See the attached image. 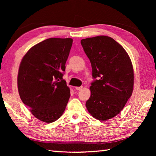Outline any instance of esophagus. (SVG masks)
I'll return each instance as SVG.
<instances>
[{
	"label": "esophagus",
	"mask_w": 156,
	"mask_h": 156,
	"mask_svg": "<svg viewBox=\"0 0 156 156\" xmlns=\"http://www.w3.org/2000/svg\"><path fill=\"white\" fill-rule=\"evenodd\" d=\"M82 88H83V87H82V86H81V87H76V90H81Z\"/></svg>",
	"instance_id": "obj_1"
}]
</instances>
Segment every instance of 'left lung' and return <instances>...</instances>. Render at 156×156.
<instances>
[{
  "label": "left lung",
  "mask_w": 156,
  "mask_h": 156,
  "mask_svg": "<svg viewBox=\"0 0 156 156\" xmlns=\"http://www.w3.org/2000/svg\"><path fill=\"white\" fill-rule=\"evenodd\" d=\"M81 45L90 59L94 79L86 107L95 119L108 120L121 111L132 94L131 59L124 48L108 36L82 39Z\"/></svg>",
  "instance_id": "1"
}]
</instances>
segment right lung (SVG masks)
I'll return each instance as SVG.
<instances>
[{"mask_svg":"<svg viewBox=\"0 0 156 156\" xmlns=\"http://www.w3.org/2000/svg\"><path fill=\"white\" fill-rule=\"evenodd\" d=\"M72 42L71 38L45 39L29 49L19 66L21 101L36 118L48 123L61 117L70 97L62 77Z\"/></svg>","mask_w":156,"mask_h":156,"instance_id":"1","label":"right lung"}]
</instances>
